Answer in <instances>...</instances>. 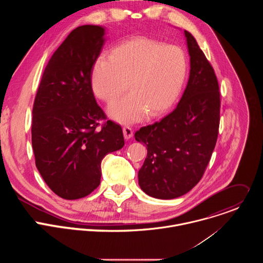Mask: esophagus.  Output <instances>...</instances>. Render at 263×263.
Listing matches in <instances>:
<instances>
[{
	"instance_id": "esophagus-1",
	"label": "esophagus",
	"mask_w": 263,
	"mask_h": 263,
	"mask_svg": "<svg viewBox=\"0 0 263 263\" xmlns=\"http://www.w3.org/2000/svg\"><path fill=\"white\" fill-rule=\"evenodd\" d=\"M123 132H124V136L126 139H130L133 136V130L129 126L123 127Z\"/></svg>"
}]
</instances>
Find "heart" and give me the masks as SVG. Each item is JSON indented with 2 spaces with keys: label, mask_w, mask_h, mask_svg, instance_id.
Wrapping results in <instances>:
<instances>
[{
  "label": "heart",
  "mask_w": 263,
  "mask_h": 263,
  "mask_svg": "<svg viewBox=\"0 0 263 263\" xmlns=\"http://www.w3.org/2000/svg\"><path fill=\"white\" fill-rule=\"evenodd\" d=\"M189 69L184 51L176 46L135 37L110 50L109 57L101 56L93 63L90 80L96 96L110 103L128 87L131 92L111 104L110 116L133 123L148 117H158L177 101Z\"/></svg>",
  "instance_id": "heart-1"
}]
</instances>
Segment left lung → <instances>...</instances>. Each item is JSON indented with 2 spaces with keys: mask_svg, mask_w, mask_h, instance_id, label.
Wrapping results in <instances>:
<instances>
[{
  "mask_svg": "<svg viewBox=\"0 0 263 263\" xmlns=\"http://www.w3.org/2000/svg\"><path fill=\"white\" fill-rule=\"evenodd\" d=\"M184 34L191 56L184 93L173 112L134 135L147 149L138 172L140 189L162 200L181 197L199 183L218 135L220 93L214 69L195 37Z\"/></svg>",
  "mask_w": 263,
  "mask_h": 263,
  "instance_id": "8db88e82",
  "label": "left lung"
}]
</instances>
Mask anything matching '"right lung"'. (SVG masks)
<instances>
[{
	"label": "right lung",
	"mask_w": 263,
	"mask_h": 263,
	"mask_svg": "<svg viewBox=\"0 0 263 263\" xmlns=\"http://www.w3.org/2000/svg\"><path fill=\"white\" fill-rule=\"evenodd\" d=\"M104 28L72 30L49 60L37 89L32 118L35 164L62 199L91 194L101 182V162L125 144L122 127L107 117L92 91L91 67L104 45ZM100 120H105L99 128Z\"/></svg>",
	"instance_id": "1"
}]
</instances>
